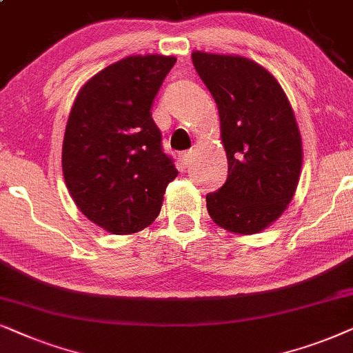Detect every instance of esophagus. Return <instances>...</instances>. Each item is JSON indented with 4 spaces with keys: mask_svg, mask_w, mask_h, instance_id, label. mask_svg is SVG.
Returning <instances> with one entry per match:
<instances>
[{
    "mask_svg": "<svg viewBox=\"0 0 353 353\" xmlns=\"http://www.w3.org/2000/svg\"><path fill=\"white\" fill-rule=\"evenodd\" d=\"M192 158H194V152H185L181 154V163L187 168L192 163Z\"/></svg>",
    "mask_w": 353,
    "mask_h": 353,
    "instance_id": "esophagus-1",
    "label": "esophagus"
}]
</instances>
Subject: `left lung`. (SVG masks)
Returning <instances> with one entry per match:
<instances>
[{"instance_id":"8db88e82","label":"left lung","mask_w":353,"mask_h":353,"mask_svg":"<svg viewBox=\"0 0 353 353\" xmlns=\"http://www.w3.org/2000/svg\"><path fill=\"white\" fill-rule=\"evenodd\" d=\"M219 112L228 181L206 195L225 231H265L288 210L302 169V137L289 98L270 70L239 54L192 53Z\"/></svg>"}]
</instances>
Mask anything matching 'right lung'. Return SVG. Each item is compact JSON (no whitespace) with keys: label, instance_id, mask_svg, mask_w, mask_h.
Instances as JSON below:
<instances>
[{"label":"right lung","instance_id":"obj_1","mask_svg":"<svg viewBox=\"0 0 353 353\" xmlns=\"http://www.w3.org/2000/svg\"><path fill=\"white\" fill-rule=\"evenodd\" d=\"M174 56L135 54L108 65L75 97L63 142V176L74 203L116 236L157 219L177 177L163 153L152 105Z\"/></svg>","mask_w":353,"mask_h":353}]
</instances>
